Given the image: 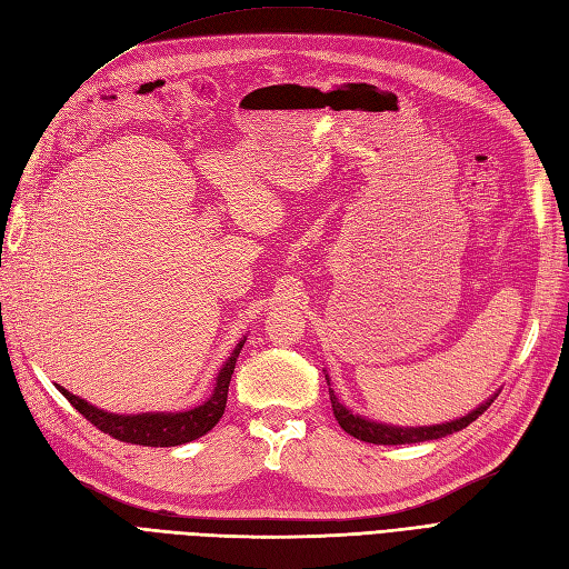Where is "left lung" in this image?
<instances>
[{
    "label": "left lung",
    "instance_id": "8db88e82",
    "mask_svg": "<svg viewBox=\"0 0 569 569\" xmlns=\"http://www.w3.org/2000/svg\"><path fill=\"white\" fill-rule=\"evenodd\" d=\"M330 382V380H327ZM330 401H332V410H335V418L341 425V429L347 435L360 439V441H368V443H385V446H399V443H418V441H429V439H439L446 435H453L460 432V429L468 427L470 422H475L481 412H485L493 399H489L487 403H481L477 410H472L470 416H465L460 420L453 422H446V425H435V427H389V425H380V422H370L353 416L347 408H343L335 391L330 389Z\"/></svg>",
    "mask_w": 569,
    "mask_h": 569
}]
</instances>
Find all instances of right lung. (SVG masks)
Instances as JSON below:
<instances>
[{
    "label": "right lung",
    "instance_id": "right-lung-1",
    "mask_svg": "<svg viewBox=\"0 0 569 569\" xmlns=\"http://www.w3.org/2000/svg\"><path fill=\"white\" fill-rule=\"evenodd\" d=\"M244 341L237 343L230 360L222 366L213 396L206 403L184 410V412H142V416H113V412H104L90 403H84L71 391L59 387V391L66 396L68 403H71L84 420H90L101 432L126 441V443H140V446H180L187 441H194L203 437L206 432L218 425V420L226 412L228 403V387L234 372L237 356L242 351Z\"/></svg>",
    "mask_w": 569,
    "mask_h": 569
}]
</instances>
